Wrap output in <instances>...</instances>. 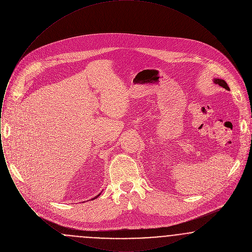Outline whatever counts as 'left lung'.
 Listing matches in <instances>:
<instances>
[{"instance_id":"1","label":"left lung","mask_w":252,"mask_h":252,"mask_svg":"<svg viewBox=\"0 0 252 252\" xmlns=\"http://www.w3.org/2000/svg\"><path fill=\"white\" fill-rule=\"evenodd\" d=\"M214 82L216 83V84H218L219 86H221L222 88H224V89H226V90H228L229 91V88H228V84H227V82L225 81V80H223V79H215L214 80Z\"/></svg>"}]
</instances>
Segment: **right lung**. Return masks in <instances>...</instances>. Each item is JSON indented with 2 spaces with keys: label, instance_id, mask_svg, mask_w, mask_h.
Wrapping results in <instances>:
<instances>
[{
  "label": "right lung",
  "instance_id": "add662e5",
  "mask_svg": "<svg viewBox=\"0 0 252 252\" xmlns=\"http://www.w3.org/2000/svg\"><path fill=\"white\" fill-rule=\"evenodd\" d=\"M99 194H100V193H99ZM99 194H98V195H97V196H99ZM97 196H95V197H94V199H95L96 197H97Z\"/></svg>",
  "mask_w": 252,
  "mask_h": 252
}]
</instances>
